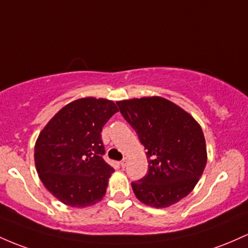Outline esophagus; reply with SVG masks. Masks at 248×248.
Instances as JSON below:
<instances>
[{"instance_id":"obj_1","label":"esophagus","mask_w":248,"mask_h":248,"mask_svg":"<svg viewBox=\"0 0 248 248\" xmlns=\"http://www.w3.org/2000/svg\"><path fill=\"white\" fill-rule=\"evenodd\" d=\"M120 165H121L122 168H124V167H126V165H127V160L124 159L121 162H120Z\"/></svg>"}]
</instances>
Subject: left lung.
Returning <instances> with one entry per match:
<instances>
[{
  "label": "left lung",
  "mask_w": 248,
  "mask_h": 248,
  "mask_svg": "<svg viewBox=\"0 0 248 248\" xmlns=\"http://www.w3.org/2000/svg\"><path fill=\"white\" fill-rule=\"evenodd\" d=\"M116 105L147 151L148 173L132 182L135 197L156 208L187 197L207 162L200 124L178 105L160 96L124 100Z\"/></svg>",
  "instance_id": "8db88e82"
}]
</instances>
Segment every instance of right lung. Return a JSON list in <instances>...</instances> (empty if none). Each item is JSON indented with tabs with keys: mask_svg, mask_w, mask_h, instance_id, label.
Masks as SVG:
<instances>
[{
	"mask_svg": "<svg viewBox=\"0 0 248 248\" xmlns=\"http://www.w3.org/2000/svg\"><path fill=\"white\" fill-rule=\"evenodd\" d=\"M119 111L113 101L83 97L60 109L35 143L41 181L64 205L82 208L105 197L114 168L103 160L102 127Z\"/></svg>",
	"mask_w": 248,
	"mask_h": 248,
	"instance_id": "1",
	"label": "right lung"
}]
</instances>
